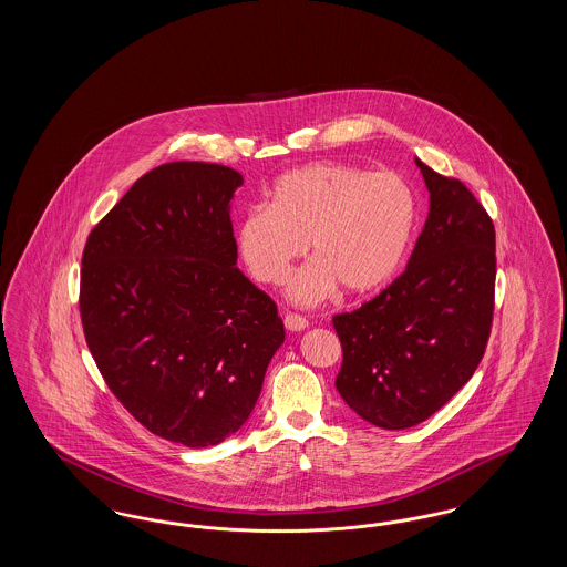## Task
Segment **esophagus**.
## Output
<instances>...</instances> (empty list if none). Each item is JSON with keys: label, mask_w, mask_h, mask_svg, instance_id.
Masks as SVG:
<instances>
[{"label": "esophagus", "mask_w": 567, "mask_h": 567, "mask_svg": "<svg viewBox=\"0 0 567 567\" xmlns=\"http://www.w3.org/2000/svg\"><path fill=\"white\" fill-rule=\"evenodd\" d=\"M285 327L289 331H303L308 327V319L301 317V315H296V312H289V315H285Z\"/></svg>", "instance_id": "obj_1"}]
</instances>
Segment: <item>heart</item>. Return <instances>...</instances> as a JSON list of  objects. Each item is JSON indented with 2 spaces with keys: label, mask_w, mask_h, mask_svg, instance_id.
<instances>
[{
  "label": "heart",
  "mask_w": 567,
  "mask_h": 567,
  "mask_svg": "<svg viewBox=\"0 0 567 567\" xmlns=\"http://www.w3.org/2000/svg\"><path fill=\"white\" fill-rule=\"evenodd\" d=\"M416 213L414 190L395 172L310 163L276 181L271 204L246 213L238 250L255 280L276 287L310 244L315 259L289 287L303 306L333 296L340 285L349 293H370L402 266Z\"/></svg>",
  "instance_id": "b5f03b06"
}]
</instances>
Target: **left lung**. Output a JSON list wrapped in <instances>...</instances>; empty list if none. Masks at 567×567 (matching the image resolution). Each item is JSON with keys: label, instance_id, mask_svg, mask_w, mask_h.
Instances as JSON below:
<instances>
[{"label": "left lung", "instance_id": "obj_1", "mask_svg": "<svg viewBox=\"0 0 567 567\" xmlns=\"http://www.w3.org/2000/svg\"><path fill=\"white\" fill-rule=\"evenodd\" d=\"M430 215L405 270L352 312L333 317L342 344L336 386L368 423L427 421L476 372L495 308V227L457 178L416 159Z\"/></svg>", "mask_w": 567, "mask_h": 567}]
</instances>
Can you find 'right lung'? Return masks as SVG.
Wrapping results in <instances>:
<instances>
[{
    "label": "right lung",
    "mask_w": 567,
    "mask_h": 567,
    "mask_svg": "<svg viewBox=\"0 0 567 567\" xmlns=\"http://www.w3.org/2000/svg\"><path fill=\"white\" fill-rule=\"evenodd\" d=\"M243 176L163 163L89 234L81 270L86 347L140 425L189 449L238 432L285 324L236 268L229 204Z\"/></svg>",
    "instance_id": "obj_1"
}]
</instances>
